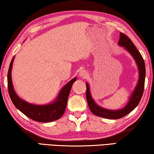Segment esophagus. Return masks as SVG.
<instances>
[{"mask_svg":"<svg viewBox=\"0 0 154 154\" xmlns=\"http://www.w3.org/2000/svg\"><path fill=\"white\" fill-rule=\"evenodd\" d=\"M88 75V72L86 71H84V70H82L79 72V76L81 77H85Z\"/></svg>","mask_w":154,"mask_h":154,"instance_id":"obj_1","label":"esophagus"}]
</instances>
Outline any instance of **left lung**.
<instances>
[{
	"mask_svg": "<svg viewBox=\"0 0 154 154\" xmlns=\"http://www.w3.org/2000/svg\"><path fill=\"white\" fill-rule=\"evenodd\" d=\"M118 45L119 46L124 47L125 49H126L133 57L134 60L136 61L139 72V79L138 81L137 85L132 92L131 96H130L127 105L124 108L119 109V110H109V109L101 107L94 100L92 95H91L89 85L88 83H85V85H86V98L90 111L95 116L111 119L122 118L130 113L132 111H133L137 107V106L139 105L140 99L142 98L145 85V65L141 54L137 50V48L134 46V43L130 40V38L128 37L124 33H119Z\"/></svg>",
	"mask_w": 154,
	"mask_h": 154,
	"instance_id": "obj_1",
	"label": "left lung"
}]
</instances>
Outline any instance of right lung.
Wrapping results in <instances>:
<instances>
[{
	"instance_id": "1",
	"label": "right lung",
	"mask_w": 154,
	"mask_h": 154,
	"mask_svg": "<svg viewBox=\"0 0 154 154\" xmlns=\"http://www.w3.org/2000/svg\"><path fill=\"white\" fill-rule=\"evenodd\" d=\"M14 58L15 56H14L9 65L7 74V83L9 96L15 107L19 109L28 118L36 122H50L60 118L65 111L72 85L76 81L77 78H73L62 88L58 97L53 103L43 105H33L22 100L15 92L11 79V70Z\"/></svg>"
}]
</instances>
